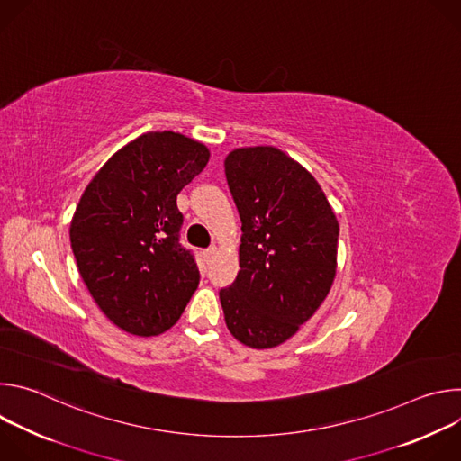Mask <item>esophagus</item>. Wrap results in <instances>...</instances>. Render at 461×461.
I'll return each mask as SVG.
<instances>
[{"mask_svg": "<svg viewBox=\"0 0 461 461\" xmlns=\"http://www.w3.org/2000/svg\"><path fill=\"white\" fill-rule=\"evenodd\" d=\"M215 253H217V248H215V246H212V248H208V249L203 251V257H204V260L208 262V265L212 262V258L215 257Z\"/></svg>", "mask_w": 461, "mask_h": 461, "instance_id": "1", "label": "esophagus"}]
</instances>
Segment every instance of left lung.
I'll use <instances>...</instances> for the list:
<instances>
[{"mask_svg":"<svg viewBox=\"0 0 461 461\" xmlns=\"http://www.w3.org/2000/svg\"><path fill=\"white\" fill-rule=\"evenodd\" d=\"M224 167L242 222L240 270L219 292L224 319L246 347L272 348L330 292L339 224L317 180L277 148L235 149Z\"/></svg>","mask_w":461,"mask_h":461,"instance_id":"1","label":"left lung"}]
</instances>
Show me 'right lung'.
<instances>
[{"instance_id": "right-lung-1", "label": "right lung", "mask_w": 461, "mask_h": 461, "mask_svg": "<svg viewBox=\"0 0 461 461\" xmlns=\"http://www.w3.org/2000/svg\"><path fill=\"white\" fill-rule=\"evenodd\" d=\"M210 151L173 131L146 133L116 151L86 187L71 222L80 276L122 330L151 338L178 321L201 274L180 244L176 194Z\"/></svg>"}]
</instances>
